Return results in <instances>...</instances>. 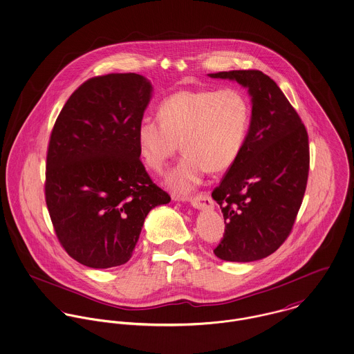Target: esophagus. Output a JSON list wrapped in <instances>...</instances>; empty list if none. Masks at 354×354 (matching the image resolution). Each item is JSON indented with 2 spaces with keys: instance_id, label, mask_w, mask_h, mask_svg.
Here are the masks:
<instances>
[{
  "instance_id": "obj_1",
  "label": "esophagus",
  "mask_w": 354,
  "mask_h": 354,
  "mask_svg": "<svg viewBox=\"0 0 354 354\" xmlns=\"http://www.w3.org/2000/svg\"><path fill=\"white\" fill-rule=\"evenodd\" d=\"M191 206L198 210H210L214 207V202L209 194H199L190 199Z\"/></svg>"
}]
</instances>
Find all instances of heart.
Returning <instances> with one entry per match:
<instances>
[{"label":"heart","mask_w":354,"mask_h":354,"mask_svg":"<svg viewBox=\"0 0 354 354\" xmlns=\"http://www.w3.org/2000/svg\"><path fill=\"white\" fill-rule=\"evenodd\" d=\"M250 117V101L239 88L178 91L160 104V122L144 117L138 122L140 156L162 174L180 144L185 156L167 175L165 187L178 196L189 195L202 185L207 171L222 172L237 160Z\"/></svg>","instance_id":"b5f03b06"}]
</instances>
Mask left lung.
Here are the masks:
<instances>
[{
    "label": "left lung",
    "instance_id": "1",
    "mask_svg": "<svg viewBox=\"0 0 354 354\" xmlns=\"http://www.w3.org/2000/svg\"><path fill=\"white\" fill-rule=\"evenodd\" d=\"M237 82L252 102L244 148L212 196L225 219L214 249L225 261L261 260L286 241L307 185L308 136L280 87L259 70L207 74Z\"/></svg>",
    "mask_w": 354,
    "mask_h": 354
}]
</instances>
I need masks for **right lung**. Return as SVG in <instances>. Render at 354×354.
<instances>
[{"mask_svg":"<svg viewBox=\"0 0 354 354\" xmlns=\"http://www.w3.org/2000/svg\"><path fill=\"white\" fill-rule=\"evenodd\" d=\"M152 91L133 73L91 78L56 118L46 202L60 244L86 267L129 261L148 213L171 201L140 162L137 127Z\"/></svg>","mask_w":354,"mask_h":354,"instance_id":"obj_1","label":"right lung"}]
</instances>
